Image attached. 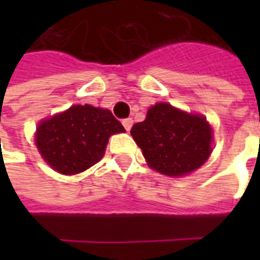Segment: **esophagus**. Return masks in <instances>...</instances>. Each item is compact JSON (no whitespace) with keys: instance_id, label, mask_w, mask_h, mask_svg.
Instances as JSON below:
<instances>
[{"instance_id":"34e87169","label":"esophagus","mask_w":260,"mask_h":260,"mask_svg":"<svg viewBox=\"0 0 260 260\" xmlns=\"http://www.w3.org/2000/svg\"><path fill=\"white\" fill-rule=\"evenodd\" d=\"M132 124H134V119L132 118H125L122 119V125L126 131H129L132 128Z\"/></svg>"}]
</instances>
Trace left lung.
Instances as JSON below:
<instances>
[{"instance_id": "obj_1", "label": "left lung", "mask_w": 260, "mask_h": 260, "mask_svg": "<svg viewBox=\"0 0 260 260\" xmlns=\"http://www.w3.org/2000/svg\"><path fill=\"white\" fill-rule=\"evenodd\" d=\"M131 135L152 169L180 177L199 169L212 153V128L205 117L192 115L167 103L149 108Z\"/></svg>"}]
</instances>
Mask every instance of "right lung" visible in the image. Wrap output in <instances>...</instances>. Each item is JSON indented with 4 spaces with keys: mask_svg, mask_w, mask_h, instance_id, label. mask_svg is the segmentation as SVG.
Returning <instances> with one entry per match:
<instances>
[{
    "mask_svg": "<svg viewBox=\"0 0 260 260\" xmlns=\"http://www.w3.org/2000/svg\"><path fill=\"white\" fill-rule=\"evenodd\" d=\"M119 132H125L124 126L111 111L89 104L72 106L39 125L36 145L55 171L72 175L100 161L108 138Z\"/></svg>",
    "mask_w": 260,
    "mask_h": 260,
    "instance_id": "add662e5",
    "label": "right lung"
}]
</instances>
